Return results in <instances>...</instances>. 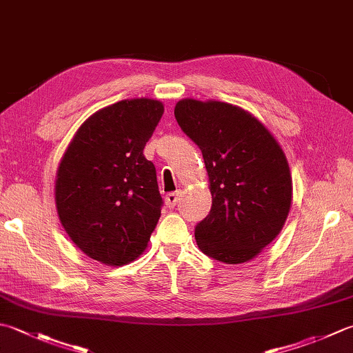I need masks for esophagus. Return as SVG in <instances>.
Segmentation results:
<instances>
[{"label": "esophagus", "mask_w": 353, "mask_h": 353, "mask_svg": "<svg viewBox=\"0 0 353 353\" xmlns=\"http://www.w3.org/2000/svg\"><path fill=\"white\" fill-rule=\"evenodd\" d=\"M179 202V192H170V194L165 196V205H167V208L172 210Z\"/></svg>", "instance_id": "esophagus-1"}]
</instances>
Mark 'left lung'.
Returning a JSON list of instances; mask_svg holds the SVG:
<instances>
[{"label":"left lung","mask_w":353,"mask_h":353,"mask_svg":"<svg viewBox=\"0 0 353 353\" xmlns=\"http://www.w3.org/2000/svg\"><path fill=\"white\" fill-rule=\"evenodd\" d=\"M174 116L202 150L212 196L196 226L197 246L222 263H246L279 236L291 210L285 151L265 123L232 103L186 98Z\"/></svg>","instance_id":"1"}]
</instances>
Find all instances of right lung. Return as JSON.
<instances>
[{
	"label": "right lung",
	"mask_w": 353,
	"mask_h": 353,
	"mask_svg": "<svg viewBox=\"0 0 353 353\" xmlns=\"http://www.w3.org/2000/svg\"><path fill=\"white\" fill-rule=\"evenodd\" d=\"M163 114L157 99H125L93 113L76 131L54 179L68 237L90 259L123 266L147 250L161 217L156 168L143 156Z\"/></svg>",
	"instance_id": "1"
}]
</instances>
